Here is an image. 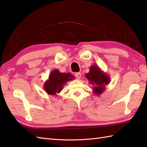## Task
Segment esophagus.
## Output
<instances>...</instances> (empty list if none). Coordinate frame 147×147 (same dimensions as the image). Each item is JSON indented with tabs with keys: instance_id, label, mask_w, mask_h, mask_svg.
Segmentation results:
<instances>
[{
	"instance_id": "esophagus-1",
	"label": "esophagus",
	"mask_w": 147,
	"mask_h": 147,
	"mask_svg": "<svg viewBox=\"0 0 147 147\" xmlns=\"http://www.w3.org/2000/svg\"><path fill=\"white\" fill-rule=\"evenodd\" d=\"M74 76H75V77L77 79H80L81 76H82V74H81L80 73H75V74H74Z\"/></svg>"
}]
</instances>
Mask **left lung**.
<instances>
[{
    "mask_svg": "<svg viewBox=\"0 0 147 147\" xmlns=\"http://www.w3.org/2000/svg\"><path fill=\"white\" fill-rule=\"evenodd\" d=\"M90 84L93 85V92L96 95H100L105 90V85L110 83V77L102 71L98 65H93L90 67L88 73L85 74Z\"/></svg>",
    "mask_w": 147,
    "mask_h": 147,
    "instance_id": "1",
    "label": "left lung"
}]
</instances>
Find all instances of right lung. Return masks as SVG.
<instances>
[{"instance_id":"right-lung-1","label":"right lung","mask_w":147,"mask_h":147,"mask_svg":"<svg viewBox=\"0 0 147 147\" xmlns=\"http://www.w3.org/2000/svg\"><path fill=\"white\" fill-rule=\"evenodd\" d=\"M75 78L69 73H61L58 69H54L50 74L49 79L43 85L45 91L49 95H55L57 93H60L63 87L69 81Z\"/></svg>"}]
</instances>
